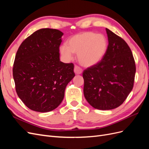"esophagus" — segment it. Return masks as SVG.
I'll return each mask as SVG.
<instances>
[{
    "label": "esophagus",
    "instance_id": "34e87169",
    "mask_svg": "<svg viewBox=\"0 0 149 149\" xmlns=\"http://www.w3.org/2000/svg\"><path fill=\"white\" fill-rule=\"evenodd\" d=\"M74 72L75 73V74H80L82 73L83 70L79 66H75L74 68Z\"/></svg>",
    "mask_w": 149,
    "mask_h": 149
}]
</instances>
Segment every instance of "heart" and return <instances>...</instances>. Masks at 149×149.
Instances as JSON below:
<instances>
[{
    "mask_svg": "<svg viewBox=\"0 0 149 149\" xmlns=\"http://www.w3.org/2000/svg\"><path fill=\"white\" fill-rule=\"evenodd\" d=\"M107 45V40L103 34L85 31L71 37L67 45L61 46L60 53L68 61L73 59V53L78 54L79 63L90 67L96 65L102 59Z\"/></svg>",
    "mask_w": 149,
    "mask_h": 149,
    "instance_id": "1",
    "label": "heart"
}]
</instances>
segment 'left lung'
<instances>
[{
	"label": "left lung",
	"mask_w": 149,
	"mask_h": 149,
	"mask_svg": "<svg viewBox=\"0 0 149 149\" xmlns=\"http://www.w3.org/2000/svg\"><path fill=\"white\" fill-rule=\"evenodd\" d=\"M106 30L109 44L104 56L83 73L86 100L94 108L104 111L124 102L132 90L136 70L127 43L110 30Z\"/></svg>",
	"instance_id": "left-lung-1"
}]
</instances>
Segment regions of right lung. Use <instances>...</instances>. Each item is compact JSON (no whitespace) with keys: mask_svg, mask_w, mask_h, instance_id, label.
Segmentation results:
<instances>
[{"mask_svg":"<svg viewBox=\"0 0 149 149\" xmlns=\"http://www.w3.org/2000/svg\"><path fill=\"white\" fill-rule=\"evenodd\" d=\"M63 33L42 29L22 43L16 53L13 77L18 96L31 110L53 111L65 96L67 84L74 77L73 63L60 59Z\"/></svg>","mask_w":149,"mask_h":149,"instance_id":"add662e5","label":"right lung"}]
</instances>
